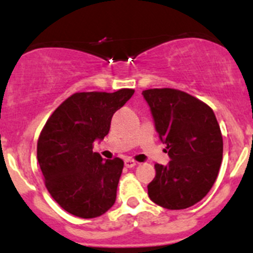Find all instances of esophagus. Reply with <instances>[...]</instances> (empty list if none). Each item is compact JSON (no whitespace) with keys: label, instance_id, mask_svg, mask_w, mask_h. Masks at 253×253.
I'll list each match as a JSON object with an SVG mask.
<instances>
[{"label":"esophagus","instance_id":"esophagus-1","mask_svg":"<svg viewBox=\"0 0 253 253\" xmlns=\"http://www.w3.org/2000/svg\"><path fill=\"white\" fill-rule=\"evenodd\" d=\"M137 165V162H134L133 159H126L125 160V167L126 168H134Z\"/></svg>","mask_w":253,"mask_h":253}]
</instances>
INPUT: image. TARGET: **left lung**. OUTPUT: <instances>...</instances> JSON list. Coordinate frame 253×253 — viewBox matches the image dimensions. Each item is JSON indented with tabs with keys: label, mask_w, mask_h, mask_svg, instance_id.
Here are the masks:
<instances>
[{
	"label": "left lung",
	"mask_w": 253,
	"mask_h": 253,
	"mask_svg": "<svg viewBox=\"0 0 253 253\" xmlns=\"http://www.w3.org/2000/svg\"><path fill=\"white\" fill-rule=\"evenodd\" d=\"M142 94L170 157L165 167L154 165L148 196L163 208H188L206 197L220 169L223 137L215 115L200 99L177 89H147Z\"/></svg>",
	"instance_id": "obj_1"
}]
</instances>
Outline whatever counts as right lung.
Instances as JSON below:
<instances>
[{"mask_svg": "<svg viewBox=\"0 0 253 253\" xmlns=\"http://www.w3.org/2000/svg\"><path fill=\"white\" fill-rule=\"evenodd\" d=\"M133 93H75L48 117L38 139V162L48 193L68 213L90 219L114 206L124 162L103 160L93 143L109 133L112 115Z\"/></svg>", "mask_w": 253, "mask_h": 253, "instance_id": "obj_1", "label": "right lung"}]
</instances>
